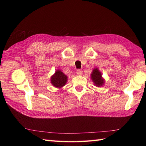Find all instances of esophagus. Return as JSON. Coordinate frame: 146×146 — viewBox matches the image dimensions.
Segmentation results:
<instances>
[{
  "label": "esophagus",
  "mask_w": 146,
  "mask_h": 146,
  "mask_svg": "<svg viewBox=\"0 0 146 146\" xmlns=\"http://www.w3.org/2000/svg\"><path fill=\"white\" fill-rule=\"evenodd\" d=\"M77 75H78V76H82V75L83 74V71L80 69H78L77 70Z\"/></svg>",
  "instance_id": "esophagus-1"
}]
</instances>
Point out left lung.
<instances>
[{
	"mask_svg": "<svg viewBox=\"0 0 146 146\" xmlns=\"http://www.w3.org/2000/svg\"><path fill=\"white\" fill-rule=\"evenodd\" d=\"M91 78L95 86L98 87L104 86L105 82V79L103 78L101 72L98 68H96L92 70V72L91 74Z\"/></svg>",
	"mask_w": 146,
	"mask_h": 146,
	"instance_id": "1",
	"label": "left lung"
}]
</instances>
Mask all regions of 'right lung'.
Instances as JSON below:
<instances>
[{
  "label": "right lung",
  "mask_w": 146,
  "mask_h": 146,
  "mask_svg": "<svg viewBox=\"0 0 146 146\" xmlns=\"http://www.w3.org/2000/svg\"><path fill=\"white\" fill-rule=\"evenodd\" d=\"M68 77L65 75L61 70L58 69L54 74L50 77V83L55 88H61L66 85Z\"/></svg>",
  "instance_id": "1"
}]
</instances>
